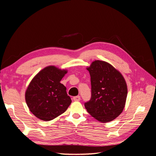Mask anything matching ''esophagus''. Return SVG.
Listing matches in <instances>:
<instances>
[{
	"label": "esophagus",
	"instance_id": "34e87169",
	"mask_svg": "<svg viewBox=\"0 0 156 156\" xmlns=\"http://www.w3.org/2000/svg\"><path fill=\"white\" fill-rule=\"evenodd\" d=\"M73 100L75 101H80V100H81V97H80V96H74L73 98Z\"/></svg>",
	"mask_w": 156,
	"mask_h": 156
}]
</instances>
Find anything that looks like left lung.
I'll return each mask as SVG.
<instances>
[{"label":"left lung","instance_id":"8db88e82","mask_svg":"<svg viewBox=\"0 0 156 156\" xmlns=\"http://www.w3.org/2000/svg\"><path fill=\"white\" fill-rule=\"evenodd\" d=\"M87 70L90 75L92 95L84 103L88 112L103 123L115 119L123 111L127 95L123 75L105 61L95 60Z\"/></svg>","mask_w":156,"mask_h":156}]
</instances>
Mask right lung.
Listing matches in <instances>:
<instances>
[{
	"instance_id": "right-lung-1",
	"label": "right lung",
	"mask_w": 156,
	"mask_h": 156,
	"mask_svg": "<svg viewBox=\"0 0 156 156\" xmlns=\"http://www.w3.org/2000/svg\"><path fill=\"white\" fill-rule=\"evenodd\" d=\"M68 70L55 66L41 69L32 79L25 92V101L30 112L37 119L50 121L62 115L72 100L60 81Z\"/></svg>"
}]
</instances>
